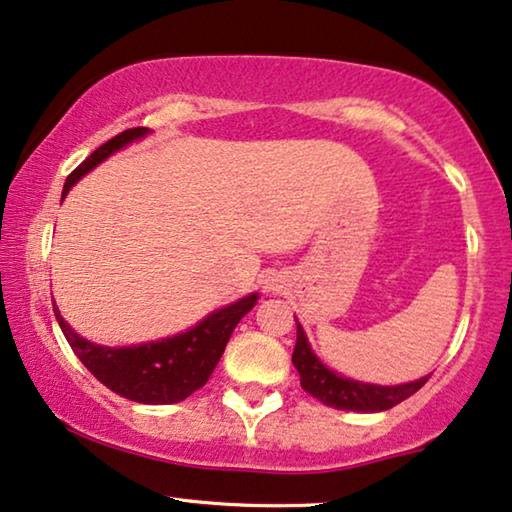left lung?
I'll list each match as a JSON object with an SVG mask.
<instances>
[{
    "label": "left lung",
    "instance_id": "obj_1",
    "mask_svg": "<svg viewBox=\"0 0 512 512\" xmlns=\"http://www.w3.org/2000/svg\"><path fill=\"white\" fill-rule=\"evenodd\" d=\"M296 347H293V366H296L300 375V387L307 394H312L317 401H321L328 408L338 410H352V412H382L398 405L405 398H410L415 391H419L429 380V375L422 380L396 384V387H380V384H363L349 377L335 375L321 363L307 342V335L303 326L296 319Z\"/></svg>",
    "mask_w": 512,
    "mask_h": 512
}]
</instances>
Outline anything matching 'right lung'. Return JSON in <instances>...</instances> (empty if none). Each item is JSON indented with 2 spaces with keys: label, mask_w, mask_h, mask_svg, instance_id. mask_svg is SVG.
<instances>
[{
  "label": "right lung",
  "mask_w": 512,
  "mask_h": 512,
  "mask_svg": "<svg viewBox=\"0 0 512 512\" xmlns=\"http://www.w3.org/2000/svg\"><path fill=\"white\" fill-rule=\"evenodd\" d=\"M146 128H130L121 135L109 139L100 149H95L76 170L69 174L62 188V198L69 193L76 181L83 174L100 165L111 153L123 149L125 144L146 135ZM258 293L237 300V303L223 307V310L209 314L191 331L165 338L158 342H146V345L132 347H102L95 342H88L81 335H76L65 319L60 317L58 307L55 319L65 333L69 347L79 356L83 366L100 380L104 387H109L114 394L130 398L135 403L149 405H170L184 401L198 391L202 384L214 373L223 349H226L230 335L235 326L256 305Z\"/></svg>",
  "instance_id": "obj_1"
}]
</instances>
